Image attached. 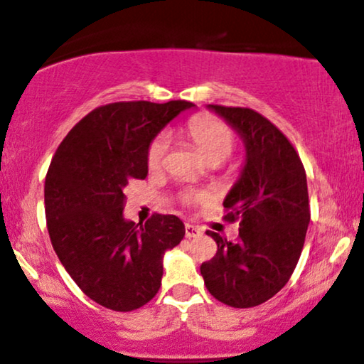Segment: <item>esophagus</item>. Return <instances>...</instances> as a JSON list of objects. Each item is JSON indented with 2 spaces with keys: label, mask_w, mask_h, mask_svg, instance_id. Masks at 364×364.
Listing matches in <instances>:
<instances>
[{
  "label": "esophagus",
  "mask_w": 364,
  "mask_h": 364,
  "mask_svg": "<svg viewBox=\"0 0 364 364\" xmlns=\"http://www.w3.org/2000/svg\"><path fill=\"white\" fill-rule=\"evenodd\" d=\"M185 235H186V237H196V236L202 235V231H200V229L196 228V225L186 224L185 225Z\"/></svg>",
  "instance_id": "34e87169"
}]
</instances>
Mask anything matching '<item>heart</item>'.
<instances>
[{
    "label": "heart",
    "mask_w": 364,
    "mask_h": 364,
    "mask_svg": "<svg viewBox=\"0 0 364 364\" xmlns=\"http://www.w3.org/2000/svg\"><path fill=\"white\" fill-rule=\"evenodd\" d=\"M186 133L210 164H220V162H224L225 159L235 152V132H232L224 121L217 119L214 116H196V118H193L188 123ZM168 150V136L159 135L157 139H154L147 154L150 168L159 169L161 166H164ZM183 200H185V202H202V200H205V195L196 193V191H186V193L183 195Z\"/></svg>",
    "instance_id": "obj_1"
}]
</instances>
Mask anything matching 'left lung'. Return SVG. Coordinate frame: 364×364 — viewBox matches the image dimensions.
Masks as SVG:
<instances>
[{"label":"left lung","mask_w":364,"mask_h":364,"mask_svg":"<svg viewBox=\"0 0 364 364\" xmlns=\"http://www.w3.org/2000/svg\"><path fill=\"white\" fill-rule=\"evenodd\" d=\"M240 133L246 159L241 176L224 198L228 215L240 220V237L217 243L200 272L208 292L232 308L265 303L286 286L298 265L310 224L306 173L286 135L248 107L208 104Z\"/></svg>","instance_id":"1"}]
</instances>
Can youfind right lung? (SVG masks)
I'll return each instance as SVG.
<instances>
[{
	"mask_svg": "<svg viewBox=\"0 0 364 364\" xmlns=\"http://www.w3.org/2000/svg\"><path fill=\"white\" fill-rule=\"evenodd\" d=\"M191 107L188 101L106 104L78 121L54 154L44 185L49 237L70 277L104 308L147 304L161 287L162 257L185 236L176 215L135 224L123 208L128 181L147 178L152 140Z\"/></svg>",
	"mask_w": 364,
	"mask_h": 364,
	"instance_id": "right-lung-1",
	"label": "right lung"
}]
</instances>
